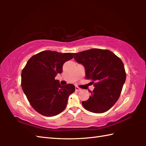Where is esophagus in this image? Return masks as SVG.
I'll return each mask as SVG.
<instances>
[{"instance_id": "34e87169", "label": "esophagus", "mask_w": 146, "mask_h": 146, "mask_svg": "<svg viewBox=\"0 0 146 146\" xmlns=\"http://www.w3.org/2000/svg\"><path fill=\"white\" fill-rule=\"evenodd\" d=\"M75 90L76 92H79V91L81 90V89H80L79 87H78V86H75Z\"/></svg>"}]
</instances>
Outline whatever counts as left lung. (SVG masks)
I'll return each instance as SVG.
<instances>
[{
  "mask_svg": "<svg viewBox=\"0 0 146 146\" xmlns=\"http://www.w3.org/2000/svg\"><path fill=\"white\" fill-rule=\"evenodd\" d=\"M73 54L84 66L86 78L96 82L89 98L82 102L83 107L93 113L105 112L118 100L125 82L122 60L109 50L97 48Z\"/></svg>",
  "mask_w": 146,
  "mask_h": 146,
  "instance_id": "left-lung-1",
  "label": "left lung"
}]
</instances>
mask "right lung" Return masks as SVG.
Segmentation results:
<instances>
[{"label":"right lung","instance_id":"add662e5","mask_svg":"<svg viewBox=\"0 0 146 146\" xmlns=\"http://www.w3.org/2000/svg\"><path fill=\"white\" fill-rule=\"evenodd\" d=\"M73 58V53L49 50L34 55L27 61L21 74V86L31 105L46 117L62 112L69 96L75 90L73 84L61 85L55 80L63 71V65Z\"/></svg>","mask_w":146,"mask_h":146}]
</instances>
